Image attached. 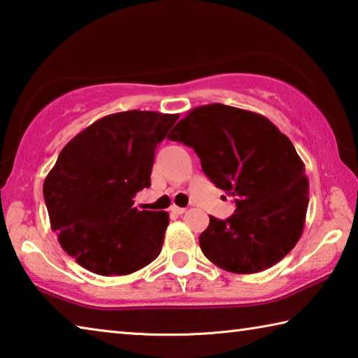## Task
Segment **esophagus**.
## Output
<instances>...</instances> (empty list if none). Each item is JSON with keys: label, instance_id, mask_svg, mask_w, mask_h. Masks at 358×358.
<instances>
[{"label": "esophagus", "instance_id": "esophagus-1", "mask_svg": "<svg viewBox=\"0 0 358 358\" xmlns=\"http://www.w3.org/2000/svg\"><path fill=\"white\" fill-rule=\"evenodd\" d=\"M172 213H175V215H183V213H186V208H183V207H172Z\"/></svg>", "mask_w": 358, "mask_h": 358}]
</instances>
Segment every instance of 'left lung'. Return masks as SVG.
Masks as SVG:
<instances>
[{"label": "left lung", "mask_w": 358, "mask_h": 358, "mask_svg": "<svg viewBox=\"0 0 358 358\" xmlns=\"http://www.w3.org/2000/svg\"><path fill=\"white\" fill-rule=\"evenodd\" d=\"M192 147L216 187L235 197L227 220L199 237L210 262L251 275L294 250L305 227L308 177L292 142L264 115L224 104L192 108L167 136Z\"/></svg>", "instance_id": "left-lung-1"}]
</instances>
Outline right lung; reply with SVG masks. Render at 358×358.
<instances>
[{
    "mask_svg": "<svg viewBox=\"0 0 358 358\" xmlns=\"http://www.w3.org/2000/svg\"><path fill=\"white\" fill-rule=\"evenodd\" d=\"M180 115L128 110L94 121L62 150L44 181L52 230L63 250L96 275L121 276L159 256L167 211L137 210L155 150Z\"/></svg>",
    "mask_w": 358,
    "mask_h": 358,
    "instance_id": "1",
    "label": "right lung"
}]
</instances>
